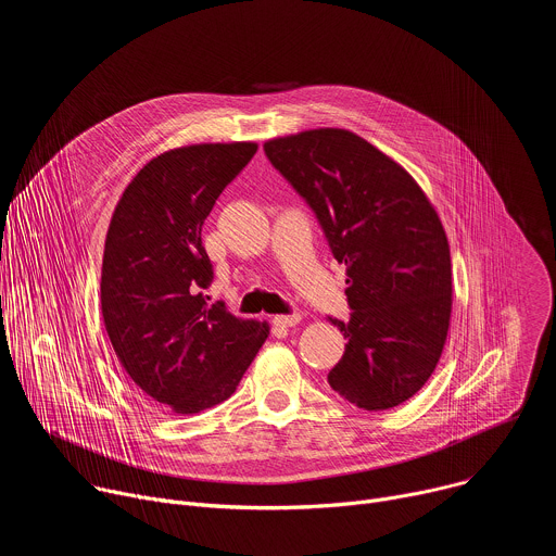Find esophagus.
<instances>
[{
    "label": "esophagus",
    "instance_id": "obj_1",
    "mask_svg": "<svg viewBox=\"0 0 556 556\" xmlns=\"http://www.w3.org/2000/svg\"><path fill=\"white\" fill-rule=\"evenodd\" d=\"M301 321V314H296V312H292V314H279V316H275L273 319V324L277 326V328H292V326H296Z\"/></svg>",
    "mask_w": 556,
    "mask_h": 556
}]
</instances>
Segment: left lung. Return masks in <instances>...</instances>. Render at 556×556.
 Here are the masks:
<instances>
[{"label": "left lung", "mask_w": 556, "mask_h": 556, "mask_svg": "<svg viewBox=\"0 0 556 556\" xmlns=\"http://www.w3.org/2000/svg\"><path fill=\"white\" fill-rule=\"evenodd\" d=\"M305 200L339 264L350 319L328 316L348 345L328 382L367 412L409 401L433 374L451 319V253L416 180L348 129H312L264 144Z\"/></svg>", "instance_id": "1"}]
</instances>
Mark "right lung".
Listing matches in <instances>:
<instances>
[{
    "label": "right lung",
    "mask_w": 556,
    "mask_h": 556,
    "mask_svg": "<svg viewBox=\"0 0 556 556\" xmlns=\"http://www.w3.org/2000/svg\"><path fill=\"white\" fill-rule=\"evenodd\" d=\"M255 151V142L165 151L136 174L110 222L108 337L136 387L176 414L226 401L268 339V324L237 319L202 294L213 281L202 224Z\"/></svg>",
    "instance_id": "right-lung-1"
}]
</instances>
